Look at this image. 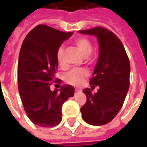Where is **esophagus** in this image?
<instances>
[{"label":"esophagus","mask_w":147,"mask_h":147,"mask_svg":"<svg viewBox=\"0 0 147 147\" xmlns=\"http://www.w3.org/2000/svg\"><path fill=\"white\" fill-rule=\"evenodd\" d=\"M80 92H82V90H80V89H75V94H77V93H80Z\"/></svg>","instance_id":"1"}]
</instances>
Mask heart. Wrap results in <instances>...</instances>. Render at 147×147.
<instances>
[{
  "mask_svg": "<svg viewBox=\"0 0 147 147\" xmlns=\"http://www.w3.org/2000/svg\"><path fill=\"white\" fill-rule=\"evenodd\" d=\"M75 45L84 57H88L93 51V46L91 44L90 41H88L86 38L76 39L75 41ZM64 53H65V49L64 47L61 46L58 48L56 53V59L60 66H64ZM87 75L88 72L84 69H74L65 75V80L69 84L78 86L82 83Z\"/></svg>",
  "mask_w": 147,
  "mask_h": 147,
  "instance_id": "1",
  "label": "heart"
}]
</instances>
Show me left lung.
Returning a JSON list of instances; mask_svg holds the SVG:
<instances>
[{
    "label": "left lung",
    "instance_id": "obj_1",
    "mask_svg": "<svg viewBox=\"0 0 147 147\" xmlns=\"http://www.w3.org/2000/svg\"><path fill=\"white\" fill-rule=\"evenodd\" d=\"M80 34L97 37L100 53L90 79L91 88L99 86L94 94L88 88L83 90L87 102L81 108L82 119L100 126L110 123L119 112L129 88L130 64L118 37L103 27L79 30Z\"/></svg>",
    "mask_w": 147,
    "mask_h": 147
}]
</instances>
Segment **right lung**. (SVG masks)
Returning a JSON list of instances; mask_svg holds the SVG:
<instances>
[{
	"instance_id": "obj_1",
	"label": "right lung",
	"mask_w": 147,
	"mask_h": 147,
	"mask_svg": "<svg viewBox=\"0 0 147 147\" xmlns=\"http://www.w3.org/2000/svg\"><path fill=\"white\" fill-rule=\"evenodd\" d=\"M72 34L40 24L29 32L21 46L18 63L19 95L28 117L37 126L58 125L62 120V105L74 96V88L68 84L50 89L57 81V50Z\"/></svg>"
}]
</instances>
